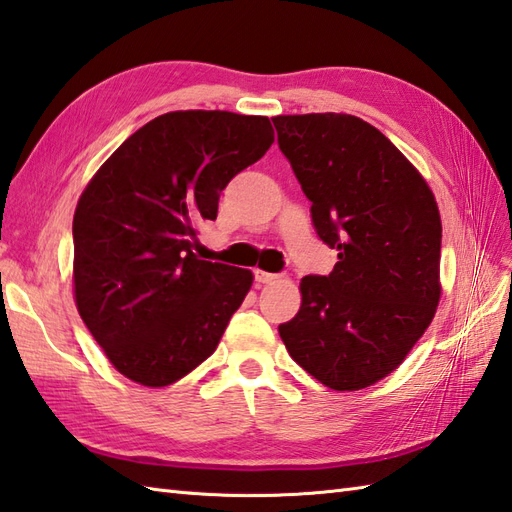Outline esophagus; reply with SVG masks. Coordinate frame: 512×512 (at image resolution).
<instances>
[{
  "label": "esophagus",
  "instance_id": "esophagus-1",
  "mask_svg": "<svg viewBox=\"0 0 512 512\" xmlns=\"http://www.w3.org/2000/svg\"><path fill=\"white\" fill-rule=\"evenodd\" d=\"M280 276L278 273H267V271H263V269H256L254 271V280L258 282V284H271V282H276Z\"/></svg>",
  "mask_w": 512,
  "mask_h": 512
}]
</instances>
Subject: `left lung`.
<instances>
[{"mask_svg":"<svg viewBox=\"0 0 512 512\" xmlns=\"http://www.w3.org/2000/svg\"><path fill=\"white\" fill-rule=\"evenodd\" d=\"M271 121L319 239L339 252L328 276L299 282L302 306L280 336L321 384L365 389L402 365L439 306V206L371 123L343 112Z\"/></svg>","mask_w":512,"mask_h":512,"instance_id":"obj_1","label":"left lung"}]
</instances>
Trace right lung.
Wrapping results in <instances>:
<instances>
[{"instance_id": "1", "label": "right lung", "mask_w": 512, "mask_h": 512, "mask_svg": "<svg viewBox=\"0 0 512 512\" xmlns=\"http://www.w3.org/2000/svg\"><path fill=\"white\" fill-rule=\"evenodd\" d=\"M267 117L176 110L123 141L73 215V293L119 373L167 386L217 350L252 271L199 260L197 228L219 193L265 156Z\"/></svg>"}]
</instances>
